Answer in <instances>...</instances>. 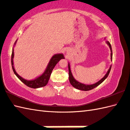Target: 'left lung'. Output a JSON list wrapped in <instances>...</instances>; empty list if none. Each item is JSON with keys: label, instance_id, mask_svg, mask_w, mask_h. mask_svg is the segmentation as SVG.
<instances>
[{"label": "left lung", "instance_id": "8db88e82", "mask_svg": "<svg viewBox=\"0 0 130 130\" xmlns=\"http://www.w3.org/2000/svg\"><path fill=\"white\" fill-rule=\"evenodd\" d=\"M106 43L108 44V45L109 46L110 48V51H111V59L112 60V48H111V46L110 43L108 41H107ZM111 66H110V67L109 70H108V71H107V73L106 75H105V76L102 78L101 80H100L99 82H98L97 83H95L94 84H92V85H85V84H83L82 83H80L79 82H77L76 80L74 78H73V76L72 75V73L71 71V70H70V64H68V70H69V80H70V82L71 83V84L72 86L76 88L77 89H79V90H85V91H87V90H90L92 89H93V88H95L96 87H97L98 85H99L101 83H102V82H104V81L106 79V77L108 76V75L109 74L110 72V70H111Z\"/></svg>", "mask_w": 130, "mask_h": 130}]
</instances>
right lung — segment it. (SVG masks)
Here are the masks:
<instances>
[{"label":"right lung","mask_w":130,"mask_h":130,"mask_svg":"<svg viewBox=\"0 0 130 130\" xmlns=\"http://www.w3.org/2000/svg\"><path fill=\"white\" fill-rule=\"evenodd\" d=\"M16 42H15V43H16ZM13 55H14L13 50H12V55H11V64H12V70H13L14 74L17 76V77H18L19 79L24 83V84H25L28 87L30 88H41L46 85V84H47V83L48 82V80L50 79L51 73L52 72V71L54 69V68L55 65L57 64L58 62L60 59L64 58V57H63V55L62 54H58L54 55L52 58H51L50 62L48 63L47 68H46L45 72H44L42 75L33 80H26L23 79V78H22L20 76H19L15 71V70L14 69V67L13 66Z\"/></svg>","instance_id":"add662e5"}]
</instances>
